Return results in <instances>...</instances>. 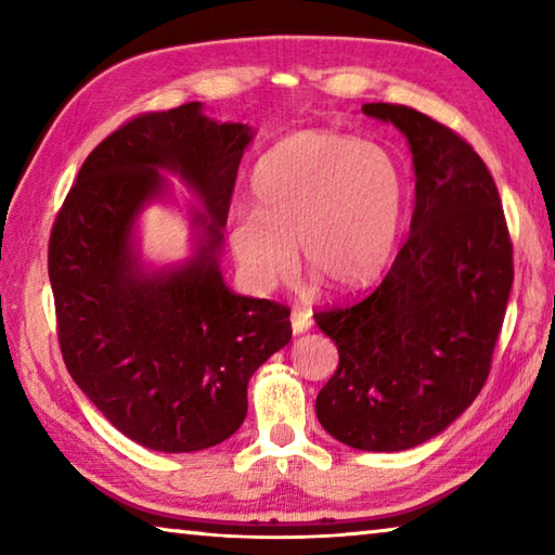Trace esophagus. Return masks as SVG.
Segmentation results:
<instances>
[{"label": "esophagus", "instance_id": "esophagus-1", "mask_svg": "<svg viewBox=\"0 0 555 555\" xmlns=\"http://www.w3.org/2000/svg\"><path fill=\"white\" fill-rule=\"evenodd\" d=\"M311 313H304V311H294L291 313V331H294V335H304L311 331Z\"/></svg>", "mask_w": 555, "mask_h": 555}]
</instances>
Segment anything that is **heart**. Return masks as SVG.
Listing matches in <instances>:
<instances>
[{
  "instance_id": "1",
  "label": "heart",
  "mask_w": 555,
  "mask_h": 555,
  "mask_svg": "<svg viewBox=\"0 0 555 555\" xmlns=\"http://www.w3.org/2000/svg\"><path fill=\"white\" fill-rule=\"evenodd\" d=\"M257 212L230 222V249L257 294L296 274V242L313 284L357 291L377 281L406 212V176L387 146L333 131H300L259 158L251 173Z\"/></svg>"
}]
</instances>
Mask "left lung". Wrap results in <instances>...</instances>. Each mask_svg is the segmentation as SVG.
<instances>
[{"instance_id":"obj_1","label":"left lung","mask_w":555,"mask_h":555,"mask_svg":"<svg viewBox=\"0 0 555 555\" xmlns=\"http://www.w3.org/2000/svg\"><path fill=\"white\" fill-rule=\"evenodd\" d=\"M362 112L406 137L416 203L382 284L315 318L340 352L315 416L345 446L399 453L443 434L485 387L514 281L512 242L490 171L453 129L387 102Z\"/></svg>"}]
</instances>
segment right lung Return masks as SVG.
<instances>
[{"instance_id":"1","label":"right lung","mask_w":555,"mask_h":555,"mask_svg":"<svg viewBox=\"0 0 555 555\" xmlns=\"http://www.w3.org/2000/svg\"><path fill=\"white\" fill-rule=\"evenodd\" d=\"M255 129L203 102L137 117L82 164L55 218L49 279L70 377L112 426L158 453L228 440L247 416V384L291 340L284 306L232 294L220 251L234 178ZM178 177L192 255L156 268L138 222L170 202Z\"/></svg>"}]
</instances>
